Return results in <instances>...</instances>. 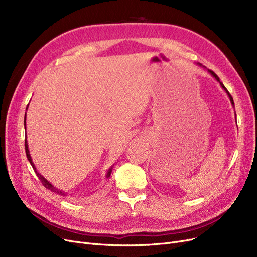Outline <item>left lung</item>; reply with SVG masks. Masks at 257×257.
I'll return each instance as SVG.
<instances>
[{"label":"left lung","mask_w":257,"mask_h":257,"mask_svg":"<svg viewBox=\"0 0 257 257\" xmlns=\"http://www.w3.org/2000/svg\"><path fill=\"white\" fill-rule=\"evenodd\" d=\"M198 65H200V66H202V65H201V64H200V63H198ZM207 71H208V73H209V74H210V75H211V76H212V77H213V78H214V79H215V80H217V81H218V82H219V83H220V85H221V86H222V88H223V89H224V90H225V92H226V93H227V96H228V97H229V99H230V102H231V105H232V106H233V108H234V102H233V99H232V97H231V94H230V93H229V91H228V90H227V88H226V87H225V86H224V84H223V83H222V82H221V81H220V78H219V77H218V76H217V75H215V74H214V73H213V72H212V71H210V70H207ZM234 115H235V117H236V113H235V112H234Z\"/></svg>","instance_id":"obj_1"}]
</instances>
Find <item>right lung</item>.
Returning <instances> with one entry per match:
<instances>
[{
  "label": "right lung",
  "mask_w": 257,
  "mask_h": 257,
  "mask_svg": "<svg viewBox=\"0 0 257 257\" xmlns=\"http://www.w3.org/2000/svg\"><path fill=\"white\" fill-rule=\"evenodd\" d=\"M27 109H28V106H27V108H26V110H27ZM24 126H25V130H26V114H25V119H24ZM25 150H26L27 158H28L30 165L32 166V168H33L34 172H35V173H36V175H37V177L39 178V180H40V181H42V183L45 185V187H47L48 190L52 191L53 193H56V194H58V195H60V196H63V197L71 196V194H69V193H65L64 191L60 190V188H57L55 185H53L49 180H47V179L43 176L42 174H39V173L37 172V169L35 168V165H34V163L32 161V158H31V155H30V151H29V148H28V142H27V138H26V140H25ZM112 167H113V166H112ZM112 167H110V168H109V170L107 171L106 178H109V177H110L111 172H112Z\"/></svg>",
  "instance_id": "right-lung-1"
}]
</instances>
